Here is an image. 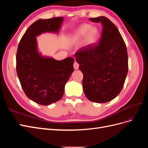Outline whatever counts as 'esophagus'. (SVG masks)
I'll use <instances>...</instances> for the list:
<instances>
[{
	"mask_svg": "<svg viewBox=\"0 0 148 148\" xmlns=\"http://www.w3.org/2000/svg\"><path fill=\"white\" fill-rule=\"evenodd\" d=\"M73 66H74V69L75 70H77L78 69L79 67V64L78 63V62L77 61H75L74 64H73Z\"/></svg>",
	"mask_w": 148,
	"mask_h": 148,
	"instance_id": "esophagus-1",
	"label": "esophagus"
}]
</instances>
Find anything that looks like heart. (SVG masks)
Instances as JSON below:
<instances>
[{
    "instance_id": "obj_1",
    "label": "heart",
    "mask_w": 148,
    "mask_h": 148,
    "mask_svg": "<svg viewBox=\"0 0 148 148\" xmlns=\"http://www.w3.org/2000/svg\"><path fill=\"white\" fill-rule=\"evenodd\" d=\"M99 36V31L95 26L84 24L82 25L75 31L73 34V39L76 41L82 39L84 37V42L86 46H90L95 43Z\"/></svg>"
}]
</instances>
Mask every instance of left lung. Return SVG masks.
<instances>
[{"instance_id":"8db88e82","label":"left lung","mask_w":148,"mask_h":148,"mask_svg":"<svg viewBox=\"0 0 148 148\" xmlns=\"http://www.w3.org/2000/svg\"><path fill=\"white\" fill-rule=\"evenodd\" d=\"M103 28L97 44L80 48L75 53L83 74L84 95L94 102L104 103L122 91L128 70L127 47L116 26L105 16L89 18Z\"/></svg>"}]
</instances>
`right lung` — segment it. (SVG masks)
Masks as SVG:
<instances>
[{"mask_svg":"<svg viewBox=\"0 0 148 148\" xmlns=\"http://www.w3.org/2000/svg\"><path fill=\"white\" fill-rule=\"evenodd\" d=\"M61 16L35 21L26 31L18 46L16 69L25 95L39 104L47 106L59 101L65 85L74 71V59L56 60L38 52L36 37L45 32L58 33Z\"/></svg>","mask_w":148,"mask_h":148,"instance_id":"obj_1","label":"right lung"}]
</instances>
